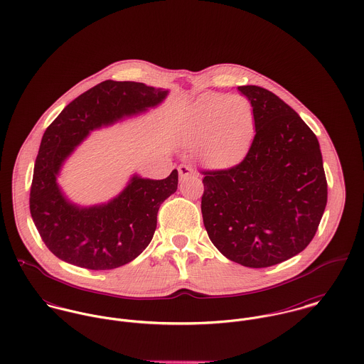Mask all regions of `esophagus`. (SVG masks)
<instances>
[{
	"instance_id": "34e87169",
	"label": "esophagus",
	"mask_w": 364,
	"mask_h": 364,
	"mask_svg": "<svg viewBox=\"0 0 364 364\" xmlns=\"http://www.w3.org/2000/svg\"><path fill=\"white\" fill-rule=\"evenodd\" d=\"M178 171H179V181H181V182H182V181H186V179L191 178V176H195V173H196L189 165H179Z\"/></svg>"
}]
</instances>
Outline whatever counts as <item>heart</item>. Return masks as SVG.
Wrapping results in <instances>:
<instances>
[{"mask_svg": "<svg viewBox=\"0 0 364 364\" xmlns=\"http://www.w3.org/2000/svg\"><path fill=\"white\" fill-rule=\"evenodd\" d=\"M255 133L251 102L240 95L208 92L191 109L185 141L200 147L210 165L225 168L247 154Z\"/></svg>", "mask_w": 364, "mask_h": 364, "instance_id": "b5f03b06", "label": "heart"}]
</instances>
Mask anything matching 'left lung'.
Segmentation results:
<instances>
[{
  "label": "left lung",
  "instance_id": "8db88e82",
  "mask_svg": "<svg viewBox=\"0 0 364 364\" xmlns=\"http://www.w3.org/2000/svg\"><path fill=\"white\" fill-rule=\"evenodd\" d=\"M238 91L254 107L255 137L241 164L203 172V224L227 259L267 267L311 242L326 206V178L316 136L299 113L264 88Z\"/></svg>",
  "mask_w": 364,
  "mask_h": 364
}]
</instances>
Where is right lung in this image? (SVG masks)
I'll return each mask as SVG.
<instances>
[{
    "label": "right lung",
    "mask_w": 364,
    "mask_h": 364,
    "mask_svg": "<svg viewBox=\"0 0 364 364\" xmlns=\"http://www.w3.org/2000/svg\"><path fill=\"white\" fill-rule=\"evenodd\" d=\"M169 91L134 81L107 80L88 90L46 129L35 161L29 208L32 220L58 259L107 270L136 259L151 242L158 208L178 189V171L165 179L133 173L110 200L81 206L58 185L65 161L94 130L147 113Z\"/></svg>",
    "instance_id": "right-lung-1"
}]
</instances>
